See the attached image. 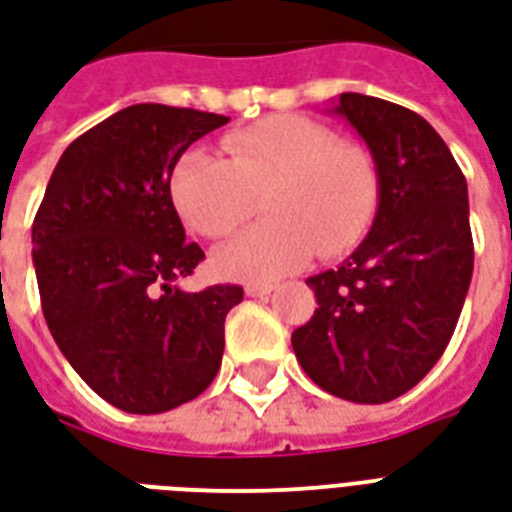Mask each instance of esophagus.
I'll return each instance as SVG.
<instances>
[{
  "label": "esophagus",
  "mask_w": 512,
  "mask_h": 512,
  "mask_svg": "<svg viewBox=\"0 0 512 512\" xmlns=\"http://www.w3.org/2000/svg\"><path fill=\"white\" fill-rule=\"evenodd\" d=\"M273 284H247L244 287V295L247 298H265V295H271Z\"/></svg>",
  "instance_id": "1"
}]
</instances>
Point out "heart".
I'll return each instance as SVG.
<instances>
[{"mask_svg":"<svg viewBox=\"0 0 512 512\" xmlns=\"http://www.w3.org/2000/svg\"><path fill=\"white\" fill-rule=\"evenodd\" d=\"M225 155L187 150L171 174L185 225L220 239L255 212L271 217L214 249V271L233 282H276L314 252L335 257L365 236L378 204V174L362 147L341 144L322 123L268 117L222 139Z\"/></svg>","mask_w":512,"mask_h":512,"instance_id":"heart-1","label":"heart"}]
</instances>
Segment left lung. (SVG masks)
<instances>
[{"instance_id":"left-lung-1","label":"left lung","mask_w":512,"mask_h":512,"mask_svg":"<svg viewBox=\"0 0 512 512\" xmlns=\"http://www.w3.org/2000/svg\"><path fill=\"white\" fill-rule=\"evenodd\" d=\"M368 144L376 220L338 268L306 279L319 308L292 333L306 376L351 403H389L446 351L473 279L467 182L435 128L411 109L341 93L327 109Z\"/></svg>"}]
</instances>
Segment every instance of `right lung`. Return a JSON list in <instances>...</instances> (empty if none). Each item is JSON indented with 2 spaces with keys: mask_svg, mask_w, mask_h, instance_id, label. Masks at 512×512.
<instances>
[{
  "mask_svg": "<svg viewBox=\"0 0 512 512\" xmlns=\"http://www.w3.org/2000/svg\"><path fill=\"white\" fill-rule=\"evenodd\" d=\"M225 115L134 104L74 139L31 225L42 314L85 384L126 413H163L212 384L244 290H179L204 260L185 241L171 171Z\"/></svg>",
  "mask_w": 512,
  "mask_h": 512,
  "instance_id": "right-lung-1",
  "label": "right lung"
}]
</instances>
